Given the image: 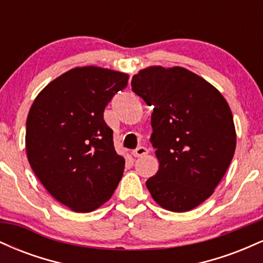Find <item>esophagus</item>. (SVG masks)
I'll use <instances>...</instances> for the list:
<instances>
[{
    "mask_svg": "<svg viewBox=\"0 0 263 263\" xmlns=\"http://www.w3.org/2000/svg\"><path fill=\"white\" fill-rule=\"evenodd\" d=\"M147 153H148V149H147L146 147L140 146V147H137V148H136L134 152H132V155H134V157L137 158V157H142V156L147 155Z\"/></svg>",
    "mask_w": 263,
    "mask_h": 263,
    "instance_id": "34e87169",
    "label": "esophagus"
}]
</instances>
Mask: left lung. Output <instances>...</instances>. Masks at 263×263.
<instances>
[{
	"mask_svg": "<svg viewBox=\"0 0 263 263\" xmlns=\"http://www.w3.org/2000/svg\"><path fill=\"white\" fill-rule=\"evenodd\" d=\"M132 91L148 106L159 170L146 182L164 209L189 211L213 194L234 157L230 107L211 84L184 68L151 66L136 74Z\"/></svg>",
	"mask_w": 263,
	"mask_h": 263,
	"instance_id": "obj_1",
	"label": "left lung"
}]
</instances>
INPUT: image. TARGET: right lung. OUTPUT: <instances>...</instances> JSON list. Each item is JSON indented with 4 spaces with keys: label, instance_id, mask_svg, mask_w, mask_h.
<instances>
[{
    "label": "right lung",
    "instance_id": "right-lung-1",
    "mask_svg": "<svg viewBox=\"0 0 263 263\" xmlns=\"http://www.w3.org/2000/svg\"><path fill=\"white\" fill-rule=\"evenodd\" d=\"M127 84V74L75 68L48 84L29 110V164L49 194L78 213L98 209L122 178L125 158L115 151L104 111Z\"/></svg>",
    "mask_w": 263,
    "mask_h": 263
}]
</instances>
